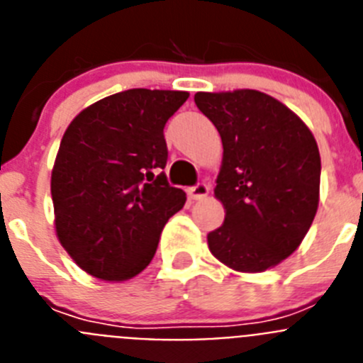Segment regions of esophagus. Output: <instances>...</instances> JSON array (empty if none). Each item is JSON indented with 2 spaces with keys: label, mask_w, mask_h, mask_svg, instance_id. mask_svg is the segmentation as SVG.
<instances>
[{
  "label": "esophagus",
  "mask_w": 363,
  "mask_h": 363,
  "mask_svg": "<svg viewBox=\"0 0 363 363\" xmlns=\"http://www.w3.org/2000/svg\"><path fill=\"white\" fill-rule=\"evenodd\" d=\"M207 194H209V185L203 184V182H200V184H196L194 187L189 189V196H191L192 200H203Z\"/></svg>",
  "instance_id": "esophagus-1"
}]
</instances>
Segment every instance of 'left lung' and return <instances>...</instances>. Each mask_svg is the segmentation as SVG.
<instances>
[{
  "label": "left lung",
  "instance_id": "obj_1",
  "mask_svg": "<svg viewBox=\"0 0 363 363\" xmlns=\"http://www.w3.org/2000/svg\"><path fill=\"white\" fill-rule=\"evenodd\" d=\"M223 145L214 196L225 220L207 234L221 264L262 272L293 255L318 209L320 152L291 108L264 92H196Z\"/></svg>",
  "mask_w": 363,
  "mask_h": 363
}]
</instances>
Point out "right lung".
<instances>
[{
  "label": "right lung",
  "mask_w": 363,
  "mask_h": 363,
  "mask_svg": "<svg viewBox=\"0 0 363 363\" xmlns=\"http://www.w3.org/2000/svg\"><path fill=\"white\" fill-rule=\"evenodd\" d=\"M189 92L129 89L70 121L54 162L56 234L70 258L99 280L136 277L154 258L167 220L185 205L169 185L163 136Z\"/></svg>",
  "instance_id": "1"
}]
</instances>
